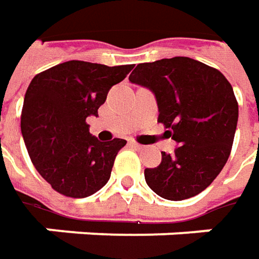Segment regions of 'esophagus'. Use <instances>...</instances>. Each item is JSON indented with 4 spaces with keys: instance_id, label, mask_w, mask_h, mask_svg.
Listing matches in <instances>:
<instances>
[{
    "instance_id": "esophagus-1",
    "label": "esophagus",
    "mask_w": 259,
    "mask_h": 259,
    "mask_svg": "<svg viewBox=\"0 0 259 259\" xmlns=\"http://www.w3.org/2000/svg\"><path fill=\"white\" fill-rule=\"evenodd\" d=\"M130 145H131L133 148H135V150H141V148H143V145L138 144V143H135V141H131V143H130Z\"/></svg>"
}]
</instances>
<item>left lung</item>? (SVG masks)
<instances>
[{"mask_svg": "<svg viewBox=\"0 0 259 259\" xmlns=\"http://www.w3.org/2000/svg\"><path fill=\"white\" fill-rule=\"evenodd\" d=\"M133 83L148 88L158 105V122L179 147L161 153V163L145 168L150 189L167 200L193 197L213 182L226 164L238 124V102L218 69L190 57L140 63Z\"/></svg>", "mask_w": 259, "mask_h": 259, "instance_id": "left-lung-1", "label": "left lung"}]
</instances>
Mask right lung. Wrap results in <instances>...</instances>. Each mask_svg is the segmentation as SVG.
<instances>
[{
    "mask_svg": "<svg viewBox=\"0 0 259 259\" xmlns=\"http://www.w3.org/2000/svg\"><path fill=\"white\" fill-rule=\"evenodd\" d=\"M134 65L105 66L70 60L38 73L25 92L21 133L35 170L56 192L88 197L108 183L125 140L99 141L86 118Z\"/></svg>",
    "mask_w": 259,
    "mask_h": 259,
    "instance_id": "add662e5",
    "label": "right lung"
}]
</instances>
